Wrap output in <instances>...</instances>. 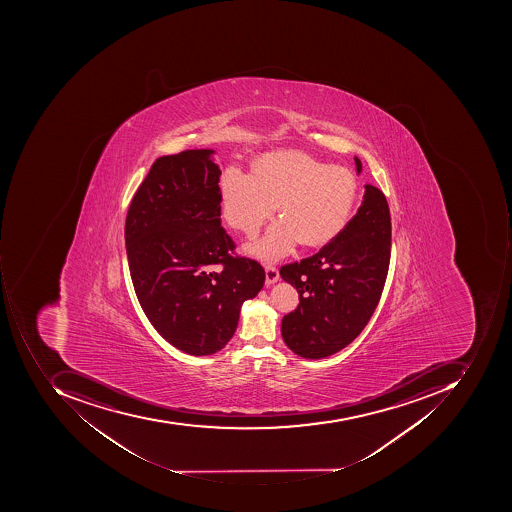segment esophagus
I'll use <instances>...</instances> for the list:
<instances>
[{"instance_id": "esophagus-1", "label": "esophagus", "mask_w": 512, "mask_h": 512, "mask_svg": "<svg viewBox=\"0 0 512 512\" xmlns=\"http://www.w3.org/2000/svg\"><path fill=\"white\" fill-rule=\"evenodd\" d=\"M278 278H280L278 269L272 266V264H268V266H266V284L277 283Z\"/></svg>"}]
</instances>
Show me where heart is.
Listing matches in <instances>:
<instances>
[{"label": "heart", "instance_id": "obj_1", "mask_svg": "<svg viewBox=\"0 0 512 512\" xmlns=\"http://www.w3.org/2000/svg\"><path fill=\"white\" fill-rule=\"evenodd\" d=\"M221 211L238 231L252 237L275 209L281 214L249 252L275 260L298 241L323 246L348 223L357 200V181L345 167L329 166L297 152L264 155L254 172L229 166L220 181Z\"/></svg>", "mask_w": 512, "mask_h": 512}]
</instances>
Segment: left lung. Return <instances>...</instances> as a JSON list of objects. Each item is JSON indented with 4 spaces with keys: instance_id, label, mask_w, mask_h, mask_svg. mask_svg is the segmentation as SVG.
<instances>
[{
    "instance_id": "left-lung-1",
    "label": "left lung",
    "mask_w": 512,
    "mask_h": 512,
    "mask_svg": "<svg viewBox=\"0 0 512 512\" xmlns=\"http://www.w3.org/2000/svg\"><path fill=\"white\" fill-rule=\"evenodd\" d=\"M357 174L361 161L355 157ZM391 215L385 194L366 184L357 214L323 248L286 264L281 278L297 288L300 304L281 320L288 348L303 358L329 357L358 337L371 320L388 277Z\"/></svg>"
}]
</instances>
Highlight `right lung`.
<instances>
[{
  "label": "right lung",
  "mask_w": 512,
  "mask_h": 512,
  "mask_svg": "<svg viewBox=\"0 0 512 512\" xmlns=\"http://www.w3.org/2000/svg\"><path fill=\"white\" fill-rule=\"evenodd\" d=\"M214 152L157 158L132 198L124 228L144 314L164 340L191 355L228 345L241 304L264 284L261 264L234 257L235 243L221 228Z\"/></svg>",
  "instance_id": "obj_1"
}]
</instances>
